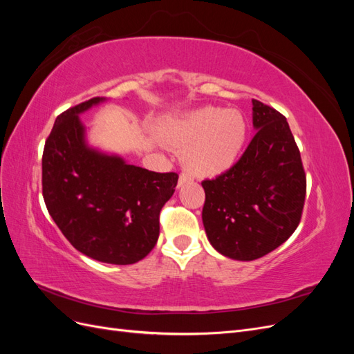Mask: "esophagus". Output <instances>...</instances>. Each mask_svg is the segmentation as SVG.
<instances>
[{
    "label": "esophagus",
    "mask_w": 354,
    "mask_h": 354,
    "mask_svg": "<svg viewBox=\"0 0 354 354\" xmlns=\"http://www.w3.org/2000/svg\"><path fill=\"white\" fill-rule=\"evenodd\" d=\"M190 181H192V178H190L187 174L181 173V174H180V177H178V183H177V187H183L185 185L190 183Z\"/></svg>",
    "instance_id": "obj_1"
}]
</instances>
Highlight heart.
I'll list each match as a JSON object with an SVG mask.
<instances>
[{"label":"heart","mask_w":354,"mask_h":354,"mask_svg":"<svg viewBox=\"0 0 354 354\" xmlns=\"http://www.w3.org/2000/svg\"><path fill=\"white\" fill-rule=\"evenodd\" d=\"M156 133L176 151L192 176L218 177L238 162L248 138V122L242 112L205 106L180 116H165Z\"/></svg>","instance_id":"b5f03b06"}]
</instances>
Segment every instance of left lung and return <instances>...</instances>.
<instances>
[{"instance_id":"left-lung-1","label":"left lung","mask_w":354,"mask_h":354,"mask_svg":"<svg viewBox=\"0 0 354 354\" xmlns=\"http://www.w3.org/2000/svg\"><path fill=\"white\" fill-rule=\"evenodd\" d=\"M252 125L257 133L238 162L202 181L207 238L221 255L239 261L260 259L291 236L306 198L301 156L286 118L252 100Z\"/></svg>"}]
</instances>
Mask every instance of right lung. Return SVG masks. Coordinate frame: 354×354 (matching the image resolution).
Here are the masks:
<instances>
[{
    "label": "right lung",
    "mask_w": 354,
    "mask_h": 354,
    "mask_svg": "<svg viewBox=\"0 0 354 354\" xmlns=\"http://www.w3.org/2000/svg\"><path fill=\"white\" fill-rule=\"evenodd\" d=\"M103 102L90 99L56 118L42 153V196L80 252L102 263L134 264L156 245L159 212L178 176L153 173L90 146L80 115Z\"/></svg>",
    "instance_id": "right-lung-1"
}]
</instances>
